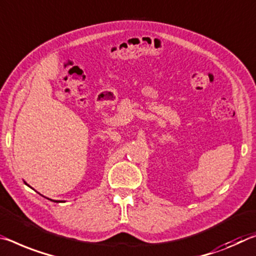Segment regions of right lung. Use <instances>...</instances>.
Wrapping results in <instances>:
<instances>
[{
    "label": "right lung",
    "mask_w": 256,
    "mask_h": 256,
    "mask_svg": "<svg viewBox=\"0 0 256 256\" xmlns=\"http://www.w3.org/2000/svg\"><path fill=\"white\" fill-rule=\"evenodd\" d=\"M54 202H56V200H54Z\"/></svg>",
    "instance_id": "add662e5"
}]
</instances>
